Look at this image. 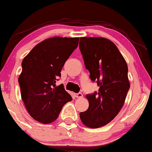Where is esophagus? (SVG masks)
Wrapping results in <instances>:
<instances>
[{
  "mask_svg": "<svg viewBox=\"0 0 152 152\" xmlns=\"http://www.w3.org/2000/svg\"><path fill=\"white\" fill-rule=\"evenodd\" d=\"M75 97H77V98H81L83 97V95L81 92H78V93L75 94Z\"/></svg>",
  "mask_w": 152,
  "mask_h": 152,
  "instance_id": "34e87169",
  "label": "esophagus"
}]
</instances>
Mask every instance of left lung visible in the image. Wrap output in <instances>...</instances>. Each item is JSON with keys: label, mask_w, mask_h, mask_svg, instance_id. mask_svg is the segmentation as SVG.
<instances>
[{"label": "left lung", "mask_w": 152, "mask_h": 152, "mask_svg": "<svg viewBox=\"0 0 152 152\" xmlns=\"http://www.w3.org/2000/svg\"><path fill=\"white\" fill-rule=\"evenodd\" d=\"M79 49L90 79L99 89L86 95L87 111L81 112L83 124L98 128L108 124L119 114L130 89L128 68L122 54L112 41L105 38H80Z\"/></svg>", "instance_id": "left-lung-1"}]
</instances>
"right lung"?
I'll return each instance as SVG.
<instances>
[{
  "instance_id": "right-lung-1",
  "label": "right lung",
  "mask_w": 152,
  "mask_h": 152,
  "mask_svg": "<svg viewBox=\"0 0 152 152\" xmlns=\"http://www.w3.org/2000/svg\"><path fill=\"white\" fill-rule=\"evenodd\" d=\"M79 38L54 37L37 44L23 59L18 81L27 111L38 122L49 124L63 105L72 100L63 84L57 86L65 61L76 49Z\"/></svg>"
}]
</instances>
